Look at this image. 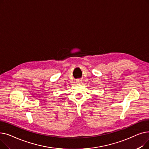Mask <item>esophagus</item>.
Listing matches in <instances>:
<instances>
[{
  "instance_id": "1",
  "label": "esophagus",
  "mask_w": 149,
  "mask_h": 149,
  "mask_svg": "<svg viewBox=\"0 0 149 149\" xmlns=\"http://www.w3.org/2000/svg\"><path fill=\"white\" fill-rule=\"evenodd\" d=\"M81 81H82L81 80L79 79V80H77V83H81Z\"/></svg>"
}]
</instances>
